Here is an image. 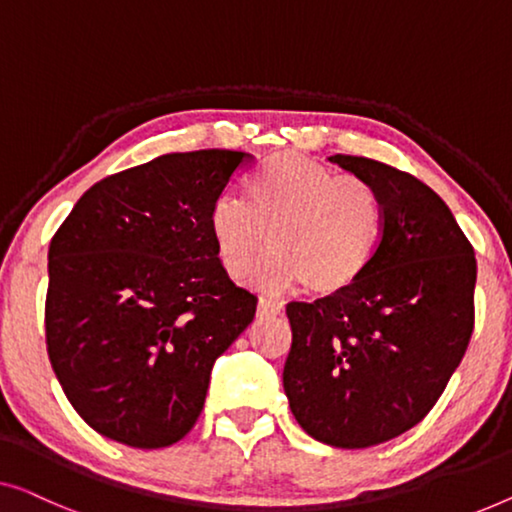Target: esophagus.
Wrapping results in <instances>:
<instances>
[{
    "label": "esophagus",
    "instance_id": "1",
    "mask_svg": "<svg viewBox=\"0 0 512 512\" xmlns=\"http://www.w3.org/2000/svg\"><path fill=\"white\" fill-rule=\"evenodd\" d=\"M281 309H284V305H281L279 300H268V298L258 300V316H261V318L279 316Z\"/></svg>",
    "mask_w": 512,
    "mask_h": 512
}]
</instances>
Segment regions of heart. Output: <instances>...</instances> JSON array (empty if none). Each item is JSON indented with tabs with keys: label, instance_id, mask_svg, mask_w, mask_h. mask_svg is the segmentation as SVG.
I'll use <instances>...</instances> for the list:
<instances>
[{
	"label": "heart",
	"instance_id": "obj_1",
	"mask_svg": "<svg viewBox=\"0 0 512 512\" xmlns=\"http://www.w3.org/2000/svg\"><path fill=\"white\" fill-rule=\"evenodd\" d=\"M244 198L221 194L210 207L219 261L247 277L268 247L263 286L302 281L316 295L358 284L383 238V201L372 184L298 152L274 154L249 177Z\"/></svg>",
	"mask_w": 512,
	"mask_h": 512
}]
</instances>
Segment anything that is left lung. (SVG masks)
<instances>
[{
    "label": "left lung",
    "mask_w": 512,
    "mask_h": 512,
    "mask_svg": "<svg viewBox=\"0 0 512 512\" xmlns=\"http://www.w3.org/2000/svg\"><path fill=\"white\" fill-rule=\"evenodd\" d=\"M383 201V238L358 284L291 302L284 392L316 441L369 448L432 411L473 332L476 254L427 184L381 161L335 154Z\"/></svg>",
    "instance_id": "left-lung-1"
}]
</instances>
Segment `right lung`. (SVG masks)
<instances>
[{"label": "right lung", "mask_w": 512, "mask_h": 512, "mask_svg": "<svg viewBox=\"0 0 512 512\" xmlns=\"http://www.w3.org/2000/svg\"><path fill=\"white\" fill-rule=\"evenodd\" d=\"M251 154L173 152L96 182L48 249L46 344L78 416L131 448H166L201 416L214 360L254 321L210 233Z\"/></svg>", "instance_id": "obj_1"}]
</instances>
